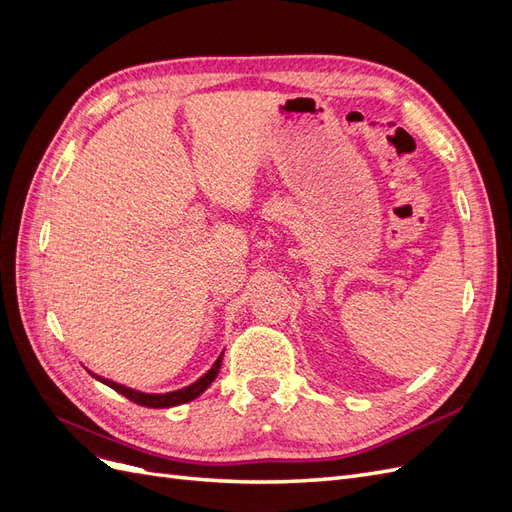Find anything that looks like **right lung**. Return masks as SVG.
Wrapping results in <instances>:
<instances>
[{
    "label": "right lung",
    "instance_id": "add662e5",
    "mask_svg": "<svg viewBox=\"0 0 512 512\" xmlns=\"http://www.w3.org/2000/svg\"><path fill=\"white\" fill-rule=\"evenodd\" d=\"M222 356H224V352L218 356V361L213 363V367L207 371L205 376H200L196 382H192L190 386H185V389L170 391V393H141V391L128 389V386H123V384H117L113 380L98 378L96 374H91V376H96L100 382H104L106 386H111L113 391H117L123 397H128L130 401H134V404H138V406H145V408H170V406L188 404V401L196 399L200 393H205L209 389V384L215 380V376H218V371L222 367Z\"/></svg>",
    "mask_w": 512,
    "mask_h": 512
}]
</instances>
